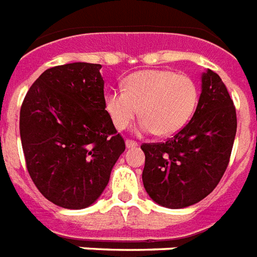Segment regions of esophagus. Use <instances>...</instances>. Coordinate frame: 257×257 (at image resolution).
I'll use <instances>...</instances> for the list:
<instances>
[{
  "mask_svg": "<svg viewBox=\"0 0 257 257\" xmlns=\"http://www.w3.org/2000/svg\"><path fill=\"white\" fill-rule=\"evenodd\" d=\"M125 145H126V148L128 149H132V148H137V147H139V143L132 140H126L125 141Z\"/></svg>",
  "mask_w": 257,
  "mask_h": 257,
  "instance_id": "esophagus-1",
  "label": "esophagus"
}]
</instances>
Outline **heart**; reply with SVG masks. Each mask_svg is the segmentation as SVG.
<instances>
[{
	"label": "heart",
	"instance_id": "1",
	"mask_svg": "<svg viewBox=\"0 0 257 257\" xmlns=\"http://www.w3.org/2000/svg\"><path fill=\"white\" fill-rule=\"evenodd\" d=\"M199 101V89L189 76L172 70L149 69L129 74L124 90L105 93V110L117 129H125L135 117L143 118L139 131L171 136L185 126Z\"/></svg>",
	"mask_w": 257,
	"mask_h": 257
}]
</instances>
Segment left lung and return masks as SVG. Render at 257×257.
Segmentation results:
<instances>
[{"mask_svg":"<svg viewBox=\"0 0 257 257\" xmlns=\"http://www.w3.org/2000/svg\"><path fill=\"white\" fill-rule=\"evenodd\" d=\"M233 101L217 73L201 74V94L191 121L163 144H144L143 183L161 207L179 209L207 197L227 169L236 136Z\"/></svg>","mask_w":257,"mask_h":257,"instance_id":"1","label":"left lung"}]
</instances>
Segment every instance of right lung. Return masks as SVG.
<instances>
[{"instance_id":"right-lung-1","label":"right lung","mask_w":257,"mask_h":257,"mask_svg":"<svg viewBox=\"0 0 257 257\" xmlns=\"http://www.w3.org/2000/svg\"><path fill=\"white\" fill-rule=\"evenodd\" d=\"M100 64L73 62L45 70L20 112L26 168L38 191L58 207L96 203L125 151L104 104Z\"/></svg>"}]
</instances>
